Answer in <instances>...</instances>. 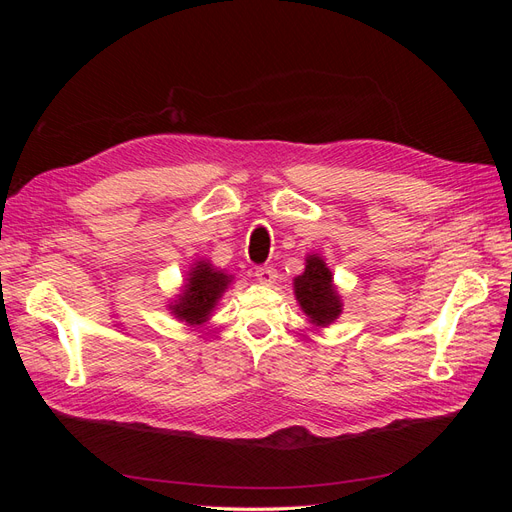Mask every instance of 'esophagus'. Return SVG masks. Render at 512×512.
Masks as SVG:
<instances>
[{"mask_svg":"<svg viewBox=\"0 0 512 512\" xmlns=\"http://www.w3.org/2000/svg\"><path fill=\"white\" fill-rule=\"evenodd\" d=\"M256 280L265 286H273L277 280V271L273 267H258L256 269Z\"/></svg>","mask_w":512,"mask_h":512,"instance_id":"obj_1","label":"esophagus"}]
</instances>
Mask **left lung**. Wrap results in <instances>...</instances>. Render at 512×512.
Returning <instances> with one entry per match:
<instances>
[{
    "label": "left lung",
    "mask_w": 512,
    "mask_h": 512,
    "mask_svg": "<svg viewBox=\"0 0 512 512\" xmlns=\"http://www.w3.org/2000/svg\"><path fill=\"white\" fill-rule=\"evenodd\" d=\"M294 299L303 314L318 329H327L344 312V301L339 294L333 273L320 254L305 256V271L292 280Z\"/></svg>",
    "instance_id": "8db88e82"
}]
</instances>
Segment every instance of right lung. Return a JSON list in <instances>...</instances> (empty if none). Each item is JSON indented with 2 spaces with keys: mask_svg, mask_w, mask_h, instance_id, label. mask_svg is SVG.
<instances>
[{
  "mask_svg": "<svg viewBox=\"0 0 512 512\" xmlns=\"http://www.w3.org/2000/svg\"><path fill=\"white\" fill-rule=\"evenodd\" d=\"M232 280H235V275L213 267L207 258H198L190 271H185L183 286L179 294H175V299L168 301L166 309L170 316H175L188 327H200L213 316L215 307L232 286Z\"/></svg>",
  "mask_w": 512,
  "mask_h": 512,
  "instance_id": "obj_1",
  "label": "right lung"
}]
</instances>
